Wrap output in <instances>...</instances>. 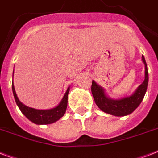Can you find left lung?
<instances>
[{"label": "left lung", "mask_w": 158, "mask_h": 158, "mask_svg": "<svg viewBox=\"0 0 158 158\" xmlns=\"http://www.w3.org/2000/svg\"><path fill=\"white\" fill-rule=\"evenodd\" d=\"M142 61L143 62L145 67L144 80L130 96L124 97L119 99L111 98L107 96L105 89L102 87L93 80L91 89L92 94L94 96L96 105L102 111L115 116H125L131 114L139 106L144 98L148 84L147 63L143 56H142Z\"/></svg>", "instance_id": "obj_1"}]
</instances>
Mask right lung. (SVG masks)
Masks as SVG:
<instances>
[{
    "label": "right lung",
    "instance_id": "right-lung-1",
    "mask_svg": "<svg viewBox=\"0 0 158 158\" xmlns=\"http://www.w3.org/2000/svg\"><path fill=\"white\" fill-rule=\"evenodd\" d=\"M69 89H70V87L67 89L63 98L56 107L48 109V110H38V109H34V108L27 106L22 103L17 97L14 84H12V91H13L14 97H15V100L16 104L19 108V110L28 120L37 125L52 124L60 120L64 115L67 108V103H68V94H69Z\"/></svg>",
    "mask_w": 158,
    "mask_h": 158
}]
</instances>
